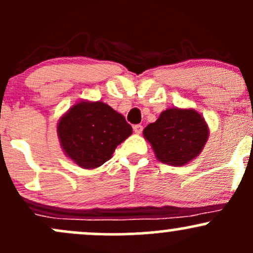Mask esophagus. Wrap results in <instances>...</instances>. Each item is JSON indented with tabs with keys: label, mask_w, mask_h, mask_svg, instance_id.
Instances as JSON below:
<instances>
[{
	"label": "esophagus",
	"mask_w": 253,
	"mask_h": 253,
	"mask_svg": "<svg viewBox=\"0 0 253 253\" xmlns=\"http://www.w3.org/2000/svg\"><path fill=\"white\" fill-rule=\"evenodd\" d=\"M133 131H134L135 134H140V133H142V131H143V126H142V125H134Z\"/></svg>",
	"instance_id": "1"
}]
</instances>
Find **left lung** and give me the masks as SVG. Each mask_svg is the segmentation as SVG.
Listing matches in <instances>:
<instances>
[{"label": "left lung", "instance_id": "left-lung-1", "mask_svg": "<svg viewBox=\"0 0 253 253\" xmlns=\"http://www.w3.org/2000/svg\"><path fill=\"white\" fill-rule=\"evenodd\" d=\"M209 126L194 109L169 108L143 131L156 159L169 166H183L199 156L209 139Z\"/></svg>", "mask_w": 253, "mask_h": 253}]
</instances>
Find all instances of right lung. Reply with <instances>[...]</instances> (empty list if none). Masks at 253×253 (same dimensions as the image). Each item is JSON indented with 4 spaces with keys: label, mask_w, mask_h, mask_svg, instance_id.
Returning <instances> with one entry per match:
<instances>
[{
    "label": "right lung",
    "mask_w": 253,
    "mask_h": 253,
    "mask_svg": "<svg viewBox=\"0 0 253 253\" xmlns=\"http://www.w3.org/2000/svg\"><path fill=\"white\" fill-rule=\"evenodd\" d=\"M57 133L65 155L82 169H93L110 160L132 127L105 103L81 100L59 119Z\"/></svg>",
    "instance_id": "add662e5"
}]
</instances>
